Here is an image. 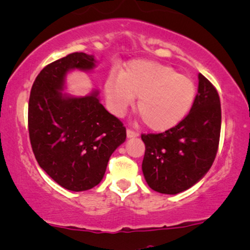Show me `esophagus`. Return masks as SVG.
<instances>
[{
  "label": "esophagus",
  "mask_w": 250,
  "mask_h": 250,
  "mask_svg": "<svg viewBox=\"0 0 250 250\" xmlns=\"http://www.w3.org/2000/svg\"><path fill=\"white\" fill-rule=\"evenodd\" d=\"M127 136H128L129 138H131V137H137V136H138V133H137V131L133 130V129H127Z\"/></svg>",
  "instance_id": "esophagus-1"
}]
</instances>
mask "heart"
Wrapping results in <instances>:
<instances>
[{
  "mask_svg": "<svg viewBox=\"0 0 250 250\" xmlns=\"http://www.w3.org/2000/svg\"><path fill=\"white\" fill-rule=\"evenodd\" d=\"M104 94L113 112L122 114L138 96L137 112L144 125L155 131L173 128L193 106L197 86L193 79L173 67L136 60L120 74L112 73L104 83Z\"/></svg>",
  "mask_w": 250,
  "mask_h": 250,
  "instance_id": "obj_1",
  "label": "heart"
}]
</instances>
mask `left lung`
I'll return each instance as SVG.
<instances>
[{
    "mask_svg": "<svg viewBox=\"0 0 250 250\" xmlns=\"http://www.w3.org/2000/svg\"><path fill=\"white\" fill-rule=\"evenodd\" d=\"M190 113L161 134H142L146 154L142 171L152 190L177 194L207 173L218 152L221 106L218 91L203 74Z\"/></svg>",
    "mask_w": 250,
    "mask_h": 250,
    "instance_id": "obj_1",
    "label": "left lung"
}]
</instances>
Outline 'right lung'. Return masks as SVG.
I'll return each mask as SVG.
<instances>
[{"mask_svg": "<svg viewBox=\"0 0 250 250\" xmlns=\"http://www.w3.org/2000/svg\"><path fill=\"white\" fill-rule=\"evenodd\" d=\"M93 56L70 53L46 65L29 99L30 143L39 167L66 190L94 188L104 178L110 156L125 141L123 123L100 104L98 92L74 98L62 94L68 71H88Z\"/></svg>", "mask_w": 250, "mask_h": 250, "instance_id": "1", "label": "right lung"}]
</instances>
